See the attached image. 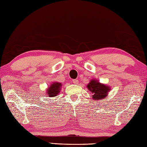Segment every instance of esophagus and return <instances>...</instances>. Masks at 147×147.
<instances>
[{"mask_svg": "<svg viewBox=\"0 0 147 147\" xmlns=\"http://www.w3.org/2000/svg\"><path fill=\"white\" fill-rule=\"evenodd\" d=\"M72 82H73L74 84H77L79 83V80H77V79H73Z\"/></svg>", "mask_w": 147, "mask_h": 147, "instance_id": "esophagus-1", "label": "esophagus"}]
</instances>
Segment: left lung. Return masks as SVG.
I'll return each instance as SVG.
<instances>
[{"instance_id":"8db88e82","label":"left lung","mask_w":147,"mask_h":147,"mask_svg":"<svg viewBox=\"0 0 147 147\" xmlns=\"http://www.w3.org/2000/svg\"><path fill=\"white\" fill-rule=\"evenodd\" d=\"M87 88L92 94V99L94 100H101L105 98L110 91V87L99 82L97 80L92 79L87 85Z\"/></svg>"}]
</instances>
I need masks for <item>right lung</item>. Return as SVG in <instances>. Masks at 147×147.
I'll return each instance as SVG.
<instances>
[{
  "instance_id": "add662e5",
  "label": "right lung",
  "mask_w": 147,
  "mask_h": 147,
  "mask_svg": "<svg viewBox=\"0 0 147 147\" xmlns=\"http://www.w3.org/2000/svg\"><path fill=\"white\" fill-rule=\"evenodd\" d=\"M62 84L59 82H55L50 85L49 88L46 89V96L49 97H55L61 91Z\"/></svg>"
}]
</instances>
